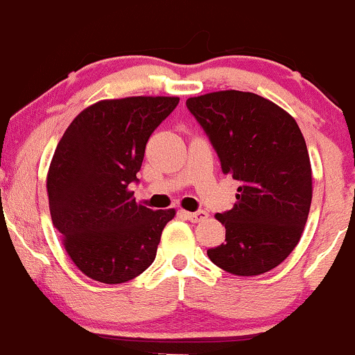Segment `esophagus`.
<instances>
[{"instance_id": "esophagus-1", "label": "esophagus", "mask_w": 355, "mask_h": 355, "mask_svg": "<svg viewBox=\"0 0 355 355\" xmlns=\"http://www.w3.org/2000/svg\"><path fill=\"white\" fill-rule=\"evenodd\" d=\"M185 217L190 220V222L197 223V222H203L207 217H209V214H207L205 210H197V211H185Z\"/></svg>"}]
</instances>
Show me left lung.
Returning a JSON list of instances; mask_svg holds the SVG:
<instances>
[{
	"mask_svg": "<svg viewBox=\"0 0 355 355\" xmlns=\"http://www.w3.org/2000/svg\"><path fill=\"white\" fill-rule=\"evenodd\" d=\"M218 155L223 173L240 183L234 209L215 217L225 242L209 248L215 266L260 275L299 243L312 202V168L297 121L255 93L225 89L187 100Z\"/></svg>",
	"mask_w": 355,
	"mask_h": 355,
	"instance_id": "1",
	"label": "left lung"
}]
</instances>
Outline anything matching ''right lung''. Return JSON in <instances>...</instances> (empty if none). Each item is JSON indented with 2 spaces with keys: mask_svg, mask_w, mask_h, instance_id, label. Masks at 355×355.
Returning <instances> with one entry per match:
<instances>
[{
  "mask_svg": "<svg viewBox=\"0 0 355 355\" xmlns=\"http://www.w3.org/2000/svg\"><path fill=\"white\" fill-rule=\"evenodd\" d=\"M177 96L103 100L80 113L61 137L46 178L53 225L75 266L89 279L123 284L152 266L175 210L140 205L146 141L177 108Z\"/></svg>",
  "mask_w": 355,
  "mask_h": 355,
  "instance_id": "obj_1",
  "label": "right lung"
}]
</instances>
